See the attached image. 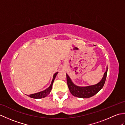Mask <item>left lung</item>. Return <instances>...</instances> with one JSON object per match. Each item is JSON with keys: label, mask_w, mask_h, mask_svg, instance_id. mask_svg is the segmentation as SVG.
<instances>
[{"label": "left lung", "mask_w": 125, "mask_h": 125, "mask_svg": "<svg viewBox=\"0 0 125 125\" xmlns=\"http://www.w3.org/2000/svg\"><path fill=\"white\" fill-rule=\"evenodd\" d=\"M107 73V70L104 73L103 77L100 82L94 85L85 87H80L75 85L67 74V81L69 89L71 94L74 96L78 98H86L94 96L103 88L104 85L105 84L106 78Z\"/></svg>", "instance_id": "obj_1"}]
</instances>
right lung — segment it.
I'll return each instance as SVG.
<instances>
[{
    "instance_id": "obj_1",
    "label": "right lung",
    "mask_w": 125,
    "mask_h": 125,
    "mask_svg": "<svg viewBox=\"0 0 125 125\" xmlns=\"http://www.w3.org/2000/svg\"><path fill=\"white\" fill-rule=\"evenodd\" d=\"M57 73H58V72L56 73L54 75L52 83H51V84H50V85L48 87V88H47V89L44 90V91H43L40 92L38 93H36V94H31L30 95H28V96H29L31 98H35V99H39V98H44L45 97H46L48 94H49V93L50 92V91H51L53 82H54V79H55Z\"/></svg>"
}]
</instances>
